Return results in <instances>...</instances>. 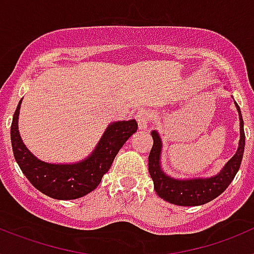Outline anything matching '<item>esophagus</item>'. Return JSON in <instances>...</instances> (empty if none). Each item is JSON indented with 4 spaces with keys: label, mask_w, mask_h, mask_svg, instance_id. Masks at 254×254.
<instances>
[{
    "label": "esophagus",
    "mask_w": 254,
    "mask_h": 254,
    "mask_svg": "<svg viewBox=\"0 0 254 254\" xmlns=\"http://www.w3.org/2000/svg\"><path fill=\"white\" fill-rule=\"evenodd\" d=\"M136 120H137L138 127L141 129H145L149 127L150 120H151V113L149 111H140L136 114Z\"/></svg>",
    "instance_id": "esophagus-1"
}]
</instances>
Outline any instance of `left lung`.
<instances>
[{"label": "left lung", "instance_id": "left-lung-1", "mask_svg": "<svg viewBox=\"0 0 254 254\" xmlns=\"http://www.w3.org/2000/svg\"><path fill=\"white\" fill-rule=\"evenodd\" d=\"M235 107L239 113L241 121V140L237 152L221 172L217 176L211 178H197V179H174L167 176L163 172L160 165L161 154V138L156 131L151 132L152 149L149 155V173L154 181L155 192L159 197L178 206H199L207 203L223 193L234 179L235 174L241 167L243 159L244 145H246V136L243 128V117L241 113V108L235 103Z\"/></svg>", "mask_w": 254, "mask_h": 254}]
</instances>
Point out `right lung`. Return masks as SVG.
<instances>
[{
	"label": "right lung",
	"instance_id": "right-lung-1",
	"mask_svg": "<svg viewBox=\"0 0 254 254\" xmlns=\"http://www.w3.org/2000/svg\"><path fill=\"white\" fill-rule=\"evenodd\" d=\"M20 100L11 123V145L15 160L31 185L46 196L56 199H76L90 193L102 182L116 155L137 131L134 120L108 126L95 150L85 160L75 164H51L35 158L24 145L17 128Z\"/></svg>",
	"mask_w": 254,
	"mask_h": 254
}]
</instances>
